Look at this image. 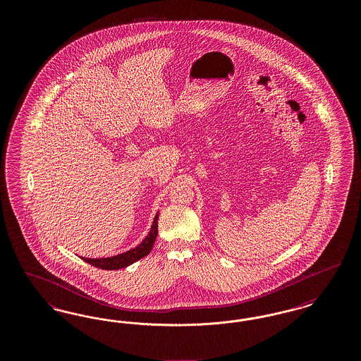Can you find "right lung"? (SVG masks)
<instances>
[{
  "instance_id": "right-lung-1",
  "label": "right lung",
  "mask_w": 361,
  "mask_h": 361,
  "mask_svg": "<svg viewBox=\"0 0 361 361\" xmlns=\"http://www.w3.org/2000/svg\"><path fill=\"white\" fill-rule=\"evenodd\" d=\"M158 234V212L154 216V221L152 224V228L149 231V234L146 235V238L142 240L137 247L127 250L124 253H121L118 256L114 257L106 258H85L81 257L87 264L100 268V269H106V271H115V269H121V268H126L134 262H137V259L147 256L150 253V250L153 249L155 238Z\"/></svg>"
}]
</instances>
